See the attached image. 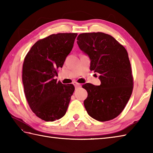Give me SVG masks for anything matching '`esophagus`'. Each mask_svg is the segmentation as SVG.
I'll return each mask as SVG.
<instances>
[{
	"label": "esophagus",
	"mask_w": 153,
	"mask_h": 153,
	"mask_svg": "<svg viewBox=\"0 0 153 153\" xmlns=\"http://www.w3.org/2000/svg\"><path fill=\"white\" fill-rule=\"evenodd\" d=\"M74 85H75V87H81V84L79 83H77V82H74Z\"/></svg>",
	"instance_id": "obj_1"
}]
</instances>
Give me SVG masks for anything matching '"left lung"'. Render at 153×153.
Listing matches in <instances>:
<instances>
[{
  "label": "left lung",
  "mask_w": 153,
  "mask_h": 153,
  "mask_svg": "<svg viewBox=\"0 0 153 153\" xmlns=\"http://www.w3.org/2000/svg\"><path fill=\"white\" fill-rule=\"evenodd\" d=\"M77 43L91 60L90 70L100 74V85H82L88 93L84 106L99 122L118 116L124 109L134 87L131 64L124 47L111 35L97 32L78 35Z\"/></svg>",
  "instance_id": "left-lung-1"
}]
</instances>
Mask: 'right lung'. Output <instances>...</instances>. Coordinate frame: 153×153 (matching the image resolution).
<instances>
[{"label":"right lung","mask_w":153,"mask_h":153,"mask_svg":"<svg viewBox=\"0 0 153 153\" xmlns=\"http://www.w3.org/2000/svg\"><path fill=\"white\" fill-rule=\"evenodd\" d=\"M77 33L53 34L35 43L24 58L22 82L28 105L45 122L59 120L66 114L75 87L57 82L62 68L74 47Z\"/></svg>","instance_id":"1"}]
</instances>
